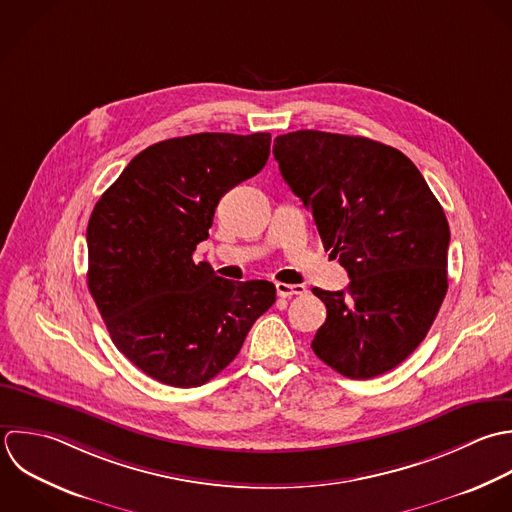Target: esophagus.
I'll return each mask as SVG.
<instances>
[{
  "instance_id": "1",
  "label": "esophagus",
  "mask_w": 512,
  "mask_h": 512,
  "mask_svg": "<svg viewBox=\"0 0 512 512\" xmlns=\"http://www.w3.org/2000/svg\"><path fill=\"white\" fill-rule=\"evenodd\" d=\"M277 295L287 299V297H293V295H305L307 293V287L305 285H289V283H277Z\"/></svg>"
}]
</instances>
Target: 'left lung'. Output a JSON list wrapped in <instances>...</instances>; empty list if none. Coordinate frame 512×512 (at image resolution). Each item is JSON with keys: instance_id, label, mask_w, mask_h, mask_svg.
<instances>
[{"instance_id": "8db88e82", "label": "left lung", "mask_w": 512, "mask_h": 512, "mask_svg": "<svg viewBox=\"0 0 512 512\" xmlns=\"http://www.w3.org/2000/svg\"><path fill=\"white\" fill-rule=\"evenodd\" d=\"M273 155L351 279L347 291L313 289L327 307L315 355L349 379L395 369L447 295L441 203L405 153L367 137L301 129L279 135Z\"/></svg>"}]
</instances>
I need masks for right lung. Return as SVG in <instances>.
Returning a JSON list of instances; mask_svg holds the SVG:
<instances>
[{
  "instance_id": "obj_1",
  "label": "right lung",
  "mask_w": 512,
  "mask_h": 512,
  "mask_svg": "<svg viewBox=\"0 0 512 512\" xmlns=\"http://www.w3.org/2000/svg\"><path fill=\"white\" fill-rule=\"evenodd\" d=\"M269 133H195L149 145L99 197L87 287L115 347L145 375L199 387L241 351L275 303L269 281H229L193 261L219 199L257 175Z\"/></svg>"
}]
</instances>
